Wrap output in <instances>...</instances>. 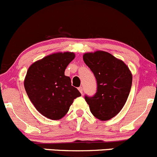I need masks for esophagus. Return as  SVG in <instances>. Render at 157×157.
Returning <instances> with one entry per match:
<instances>
[{
  "mask_svg": "<svg viewBox=\"0 0 157 157\" xmlns=\"http://www.w3.org/2000/svg\"><path fill=\"white\" fill-rule=\"evenodd\" d=\"M78 89L79 91H80V93L82 94H83V89H82V87H79V88H78Z\"/></svg>",
  "mask_w": 157,
  "mask_h": 157,
  "instance_id": "obj_1",
  "label": "esophagus"
}]
</instances>
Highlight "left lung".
<instances>
[{
  "label": "left lung",
  "instance_id": "8db88e82",
  "mask_svg": "<svg viewBox=\"0 0 157 157\" xmlns=\"http://www.w3.org/2000/svg\"><path fill=\"white\" fill-rule=\"evenodd\" d=\"M83 59L94 75L98 86L94 96L85 95V101L95 117L109 120L126 102L132 88V73L124 62L105 51L87 53Z\"/></svg>",
  "mask_w": 157,
  "mask_h": 157
}]
</instances>
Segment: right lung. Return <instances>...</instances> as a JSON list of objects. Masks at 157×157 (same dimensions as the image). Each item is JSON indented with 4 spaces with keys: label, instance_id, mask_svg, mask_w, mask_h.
<instances>
[{
    "label": "right lung",
    "instance_id": "right-lung-1",
    "mask_svg": "<svg viewBox=\"0 0 157 157\" xmlns=\"http://www.w3.org/2000/svg\"><path fill=\"white\" fill-rule=\"evenodd\" d=\"M73 53H56L34 63L24 81L25 91L37 110L48 119H60L81 93L64 72Z\"/></svg>",
    "mask_w": 157,
    "mask_h": 157
}]
</instances>
